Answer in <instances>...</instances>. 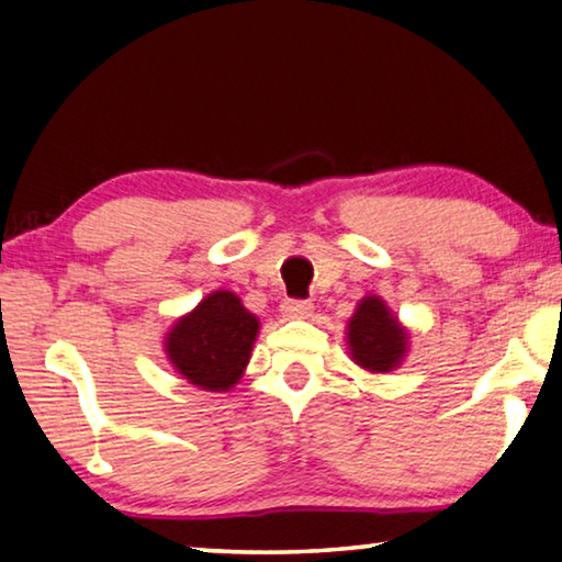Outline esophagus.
<instances>
[{"label":"esophagus","instance_id":"1","mask_svg":"<svg viewBox=\"0 0 562 562\" xmlns=\"http://www.w3.org/2000/svg\"><path fill=\"white\" fill-rule=\"evenodd\" d=\"M280 307H282V313L288 315V318H307V315H311V311H313V303H311V300L288 297Z\"/></svg>","mask_w":562,"mask_h":562}]
</instances>
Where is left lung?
Wrapping results in <instances>:
<instances>
[{
	"instance_id": "left-lung-1",
	"label": "left lung",
	"mask_w": 562,
	"mask_h": 562,
	"mask_svg": "<svg viewBox=\"0 0 562 562\" xmlns=\"http://www.w3.org/2000/svg\"><path fill=\"white\" fill-rule=\"evenodd\" d=\"M351 357L369 371H390L405 357L407 334L386 311L384 300L363 297L349 321Z\"/></svg>"
}]
</instances>
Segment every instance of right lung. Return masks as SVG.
Returning a JSON list of instances; mask_svg holds the SVG:
<instances>
[{
  "mask_svg": "<svg viewBox=\"0 0 562 562\" xmlns=\"http://www.w3.org/2000/svg\"><path fill=\"white\" fill-rule=\"evenodd\" d=\"M257 330V315H251L234 292L218 290L170 328L165 351L191 384L226 392L239 382L249 363Z\"/></svg>",
  "mask_w": 562,
  "mask_h": 562,
  "instance_id": "obj_1",
  "label": "right lung"
}]
</instances>
